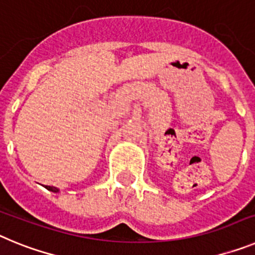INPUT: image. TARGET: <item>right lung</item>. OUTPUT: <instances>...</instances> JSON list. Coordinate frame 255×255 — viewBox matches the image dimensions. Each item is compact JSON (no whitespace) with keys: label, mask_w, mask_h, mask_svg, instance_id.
Here are the masks:
<instances>
[{"label":"right lung","mask_w":255,"mask_h":255,"mask_svg":"<svg viewBox=\"0 0 255 255\" xmlns=\"http://www.w3.org/2000/svg\"><path fill=\"white\" fill-rule=\"evenodd\" d=\"M46 189L49 191H53V193H57L58 191V189L55 188V186H46Z\"/></svg>","instance_id":"1"}]
</instances>
